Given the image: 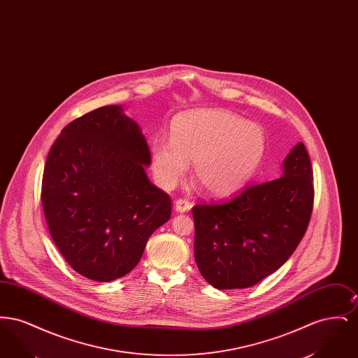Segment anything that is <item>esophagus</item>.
Returning a JSON list of instances; mask_svg holds the SVG:
<instances>
[{"instance_id":"obj_1","label":"esophagus","mask_w":358,"mask_h":358,"mask_svg":"<svg viewBox=\"0 0 358 358\" xmlns=\"http://www.w3.org/2000/svg\"><path fill=\"white\" fill-rule=\"evenodd\" d=\"M190 208H192V203H189L187 200L180 199L174 201V210L177 213H187V210H190Z\"/></svg>"}]
</instances>
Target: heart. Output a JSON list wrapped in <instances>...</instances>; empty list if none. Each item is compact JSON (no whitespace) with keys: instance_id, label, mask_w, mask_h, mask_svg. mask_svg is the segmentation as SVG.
Instances as JSON below:
<instances>
[{"instance_id":"b5f03b06","label":"heart","mask_w":358,"mask_h":358,"mask_svg":"<svg viewBox=\"0 0 358 358\" xmlns=\"http://www.w3.org/2000/svg\"><path fill=\"white\" fill-rule=\"evenodd\" d=\"M266 148L255 122L222 108H196L171 120V141L152 142V171L159 187L171 189L192 162V176L208 194L228 196L251 181Z\"/></svg>"}]
</instances>
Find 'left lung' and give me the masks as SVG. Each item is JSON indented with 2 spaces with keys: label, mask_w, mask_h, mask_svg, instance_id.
Segmentation results:
<instances>
[{
  "label": "left lung",
  "mask_w": 358,
  "mask_h": 358,
  "mask_svg": "<svg viewBox=\"0 0 358 358\" xmlns=\"http://www.w3.org/2000/svg\"><path fill=\"white\" fill-rule=\"evenodd\" d=\"M313 201L311 162L299 142L282 177L196 205L194 260L205 280L215 289H247L275 273L303 238Z\"/></svg>",
  "instance_id": "1"
}]
</instances>
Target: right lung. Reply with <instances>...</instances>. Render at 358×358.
<instances>
[{
	"label": "right lung",
	"mask_w": 358,
	"mask_h": 358,
	"mask_svg": "<svg viewBox=\"0 0 358 358\" xmlns=\"http://www.w3.org/2000/svg\"><path fill=\"white\" fill-rule=\"evenodd\" d=\"M150 152L122 106H103L67 124L52 145L41 203L69 266L96 282L130 273L154 231L171 219L169 196L146 176Z\"/></svg>",
	"instance_id": "1"
}]
</instances>
